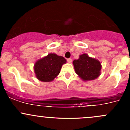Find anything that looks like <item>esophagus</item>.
<instances>
[{
    "label": "esophagus",
    "mask_w": 130,
    "mask_h": 130,
    "mask_svg": "<svg viewBox=\"0 0 130 130\" xmlns=\"http://www.w3.org/2000/svg\"><path fill=\"white\" fill-rule=\"evenodd\" d=\"M67 61H68V63H71L72 61V60L71 58H68Z\"/></svg>",
    "instance_id": "obj_1"
}]
</instances>
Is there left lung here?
<instances>
[{
    "instance_id": "obj_1",
    "label": "left lung",
    "mask_w": 130,
    "mask_h": 130,
    "mask_svg": "<svg viewBox=\"0 0 130 130\" xmlns=\"http://www.w3.org/2000/svg\"><path fill=\"white\" fill-rule=\"evenodd\" d=\"M73 65L75 73L86 82L95 80L101 75L102 65L100 61L86 53L80 55L78 59L73 60Z\"/></svg>"
}]
</instances>
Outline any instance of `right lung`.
Listing matches in <instances>:
<instances>
[{
    "mask_svg": "<svg viewBox=\"0 0 130 130\" xmlns=\"http://www.w3.org/2000/svg\"><path fill=\"white\" fill-rule=\"evenodd\" d=\"M66 63L65 58L55 53H49L35 62L34 65L35 76L41 82H52L60 73L62 65Z\"/></svg>",
    "mask_w": 130,
    "mask_h": 130,
    "instance_id": "1",
    "label": "right lung"
}]
</instances>
